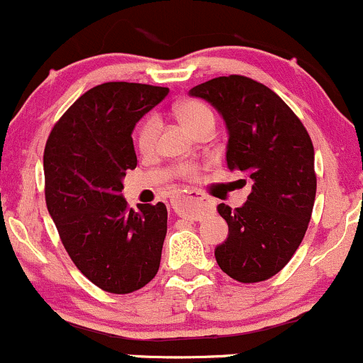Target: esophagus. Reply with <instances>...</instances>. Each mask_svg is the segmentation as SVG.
I'll use <instances>...</instances> for the list:
<instances>
[{
    "label": "esophagus",
    "instance_id": "34e87169",
    "mask_svg": "<svg viewBox=\"0 0 363 363\" xmlns=\"http://www.w3.org/2000/svg\"><path fill=\"white\" fill-rule=\"evenodd\" d=\"M174 201V209L178 214L189 218L192 221H201L202 218L208 216V208L204 204V199L199 196L197 192L178 194Z\"/></svg>",
    "mask_w": 363,
    "mask_h": 363
}]
</instances>
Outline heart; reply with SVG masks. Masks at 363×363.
Returning <instances> with one entry per match:
<instances>
[{
	"instance_id": "heart-1",
	"label": "heart",
	"mask_w": 363,
	"mask_h": 363,
	"mask_svg": "<svg viewBox=\"0 0 363 363\" xmlns=\"http://www.w3.org/2000/svg\"><path fill=\"white\" fill-rule=\"evenodd\" d=\"M177 116L192 133H197L199 130L206 126L214 128V124H216L214 112L208 105L197 102V100H186V102L177 105ZM157 130L159 121L154 116H150L140 124L138 133H136V145H138L140 152L149 154V152L154 150L155 140H157ZM177 173L183 180H192L199 174V167L196 164H180L177 167Z\"/></svg>"
}]
</instances>
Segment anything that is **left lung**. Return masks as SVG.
I'll return each instance as SVG.
<instances>
[{"instance_id":"1","label":"left lung","mask_w":363,"mask_h":363,"mask_svg":"<svg viewBox=\"0 0 363 363\" xmlns=\"http://www.w3.org/2000/svg\"><path fill=\"white\" fill-rule=\"evenodd\" d=\"M190 95L223 116L228 169L252 182L242 208L218 206L228 223V239L214 251L218 264L242 284L272 279L299 247L313 211L317 174L310 135L289 105L251 77H214Z\"/></svg>"}]
</instances>
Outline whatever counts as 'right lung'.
<instances>
[{
	"mask_svg": "<svg viewBox=\"0 0 363 363\" xmlns=\"http://www.w3.org/2000/svg\"><path fill=\"white\" fill-rule=\"evenodd\" d=\"M169 89L104 83L88 89L46 140L45 199L65 251L96 287L130 294L154 279L167 230L162 202L131 209L121 196L136 167L133 131Z\"/></svg>",
	"mask_w": 363,
	"mask_h": 363,
	"instance_id": "obj_1",
	"label": "right lung"
}]
</instances>
